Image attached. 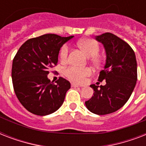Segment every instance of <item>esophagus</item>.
I'll return each mask as SVG.
<instances>
[{"label":"esophagus","instance_id":"esophagus-1","mask_svg":"<svg viewBox=\"0 0 146 146\" xmlns=\"http://www.w3.org/2000/svg\"><path fill=\"white\" fill-rule=\"evenodd\" d=\"M71 86L76 88V87H80V86L77 84H75V83H72V84H71Z\"/></svg>","mask_w":146,"mask_h":146}]
</instances>
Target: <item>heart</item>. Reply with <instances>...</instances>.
Returning <instances> with one entry per match:
<instances>
[{
  "instance_id": "1",
  "label": "heart",
  "mask_w": 146,
  "mask_h": 146,
  "mask_svg": "<svg viewBox=\"0 0 146 146\" xmlns=\"http://www.w3.org/2000/svg\"><path fill=\"white\" fill-rule=\"evenodd\" d=\"M79 46L86 53L89 57H94L98 54L99 51V46L95 40L90 38H85L80 40L78 42ZM69 52V48L67 44H64L60 49V57L62 60H65L67 58ZM92 70L89 67H78L75 66H68L65 69L64 74L69 80L77 83L84 82L86 77L91 75Z\"/></svg>"
}]
</instances>
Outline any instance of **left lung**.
Masks as SVG:
<instances>
[{
  "mask_svg": "<svg viewBox=\"0 0 146 146\" xmlns=\"http://www.w3.org/2000/svg\"><path fill=\"white\" fill-rule=\"evenodd\" d=\"M95 38L105 50V64L98 81L105 80L106 84L91 85L93 96L85 104L92 113L104 115L117 111L129 100L137 81V63L131 47L117 35L106 33Z\"/></svg>",
  "mask_w": 146,
  "mask_h": 146,
  "instance_id": "1",
  "label": "left lung"
}]
</instances>
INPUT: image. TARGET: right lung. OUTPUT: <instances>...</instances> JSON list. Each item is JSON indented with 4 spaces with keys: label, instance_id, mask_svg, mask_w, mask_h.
<instances>
[{
    "label": "right lung",
    "instance_id": "1",
    "mask_svg": "<svg viewBox=\"0 0 146 146\" xmlns=\"http://www.w3.org/2000/svg\"><path fill=\"white\" fill-rule=\"evenodd\" d=\"M73 37L45 34L27 40L17 51L12 65L13 89L19 102L31 113L48 115L64 103L70 83L60 77L54 84L48 75L57 65L61 47Z\"/></svg>",
    "mask_w": 146,
    "mask_h": 146
}]
</instances>
